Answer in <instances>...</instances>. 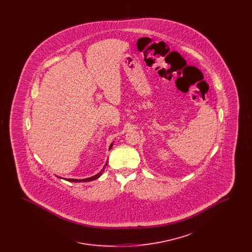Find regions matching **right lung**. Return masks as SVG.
Listing matches in <instances>:
<instances>
[{"mask_svg": "<svg viewBox=\"0 0 252 252\" xmlns=\"http://www.w3.org/2000/svg\"><path fill=\"white\" fill-rule=\"evenodd\" d=\"M112 145H113V143L110 144V146H109V150L111 149V147H112ZM108 165V161L106 162V164H105V166L104 168L98 173V174H96L94 176H93V177H91V178H88V179H83V180H74V179H64V180H67V181H71V182H89V181H92V180H96V179H98L102 174H103V172H104V170H105V167Z\"/></svg>", "mask_w": 252, "mask_h": 252, "instance_id": "add662e5", "label": "right lung"}]
</instances>
